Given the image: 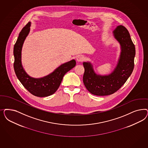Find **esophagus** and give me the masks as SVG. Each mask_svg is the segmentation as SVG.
<instances>
[{
  "label": "esophagus",
  "mask_w": 148,
  "mask_h": 148,
  "mask_svg": "<svg viewBox=\"0 0 148 148\" xmlns=\"http://www.w3.org/2000/svg\"><path fill=\"white\" fill-rule=\"evenodd\" d=\"M84 59H85V58L82 55H79L77 57V61L78 62H82L83 61H84Z\"/></svg>",
  "instance_id": "esophagus-1"
}]
</instances>
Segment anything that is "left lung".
<instances>
[{
	"label": "left lung",
	"mask_w": 148,
	"mask_h": 148,
	"mask_svg": "<svg viewBox=\"0 0 148 148\" xmlns=\"http://www.w3.org/2000/svg\"><path fill=\"white\" fill-rule=\"evenodd\" d=\"M115 38L119 42L121 52L118 64L108 76L96 75L90 62H83L84 84L91 94L97 96L111 95L124 85L134 69L135 46L127 29L119 25L113 32Z\"/></svg>",
	"instance_id": "obj_1"
}]
</instances>
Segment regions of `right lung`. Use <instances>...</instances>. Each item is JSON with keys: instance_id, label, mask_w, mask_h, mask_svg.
Instances as JSON below:
<instances>
[{"instance_id": "obj_1", "label": "right lung", "mask_w": 148, "mask_h": 148, "mask_svg": "<svg viewBox=\"0 0 148 148\" xmlns=\"http://www.w3.org/2000/svg\"><path fill=\"white\" fill-rule=\"evenodd\" d=\"M30 22L25 25L20 32L14 44V63L16 76L24 88L33 95L46 97L53 94L60 85L65 74L76 66V61L72 60L58 67L52 73L41 78H34L25 72L21 64V51L24 40L30 31Z\"/></svg>"}]
</instances>
